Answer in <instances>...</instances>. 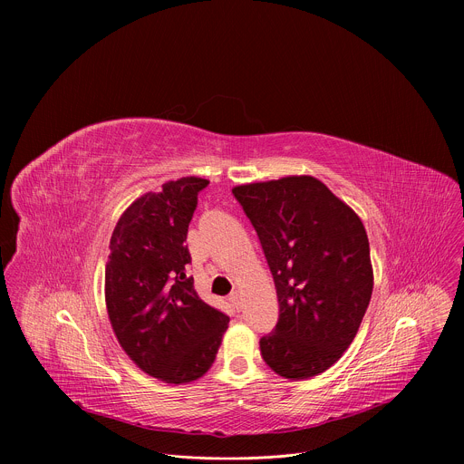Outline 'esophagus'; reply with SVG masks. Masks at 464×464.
<instances>
[{"instance_id": "esophagus-1", "label": "esophagus", "mask_w": 464, "mask_h": 464, "mask_svg": "<svg viewBox=\"0 0 464 464\" xmlns=\"http://www.w3.org/2000/svg\"><path fill=\"white\" fill-rule=\"evenodd\" d=\"M229 303H231V306L233 308H240V292L238 290H235V292H231V295H229Z\"/></svg>"}]
</instances>
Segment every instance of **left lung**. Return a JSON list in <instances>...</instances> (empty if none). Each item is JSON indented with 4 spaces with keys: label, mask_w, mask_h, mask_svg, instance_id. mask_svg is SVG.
Returning <instances> with one entry per match:
<instances>
[{
    "label": "left lung",
    "mask_w": 464,
    "mask_h": 464,
    "mask_svg": "<svg viewBox=\"0 0 464 464\" xmlns=\"http://www.w3.org/2000/svg\"><path fill=\"white\" fill-rule=\"evenodd\" d=\"M274 276L279 319L260 354L283 378L333 367L356 338L372 294L360 217L314 176L233 187Z\"/></svg>",
    "instance_id": "obj_1"
}]
</instances>
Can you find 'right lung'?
<instances>
[{
    "instance_id": "add662e5",
    "label": "right lung",
    "mask_w": 464,
    "mask_h": 464,
    "mask_svg": "<svg viewBox=\"0 0 464 464\" xmlns=\"http://www.w3.org/2000/svg\"><path fill=\"white\" fill-rule=\"evenodd\" d=\"M208 183L187 176L140 196L110 238L104 297L115 338L143 372L167 383L202 378L229 323L185 274L190 253L183 242Z\"/></svg>"
}]
</instances>
